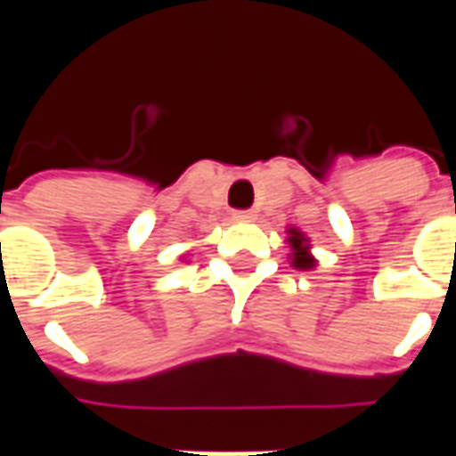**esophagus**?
<instances>
[{"label":"esophagus","instance_id":"34e87169","mask_svg":"<svg viewBox=\"0 0 456 456\" xmlns=\"http://www.w3.org/2000/svg\"><path fill=\"white\" fill-rule=\"evenodd\" d=\"M234 219H237V222H254V219H256V212H254V209H237V212H234Z\"/></svg>","mask_w":456,"mask_h":456}]
</instances>
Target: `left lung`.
<instances>
[{
  "mask_svg": "<svg viewBox=\"0 0 456 456\" xmlns=\"http://www.w3.org/2000/svg\"><path fill=\"white\" fill-rule=\"evenodd\" d=\"M288 247H290V264L300 271L317 266V258L310 254V239L296 227H288Z\"/></svg>",
  "mask_w": 456,
  "mask_h": 456,
  "instance_id": "8db88e82",
  "label": "left lung"
}]
</instances>
